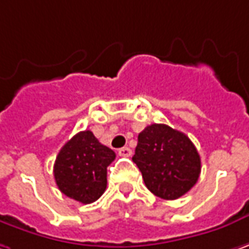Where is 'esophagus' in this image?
Wrapping results in <instances>:
<instances>
[{
	"mask_svg": "<svg viewBox=\"0 0 249 249\" xmlns=\"http://www.w3.org/2000/svg\"><path fill=\"white\" fill-rule=\"evenodd\" d=\"M118 155H120V156H123V158H129V156L132 155V151H131L128 146H124V148L118 149Z\"/></svg>",
	"mask_w": 249,
	"mask_h": 249,
	"instance_id": "esophagus-1",
	"label": "esophagus"
}]
</instances>
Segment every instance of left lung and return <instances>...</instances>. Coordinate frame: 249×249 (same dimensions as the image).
Returning <instances> with one entry per match:
<instances>
[{
    "label": "left lung",
    "mask_w": 249,
    "mask_h": 249,
    "mask_svg": "<svg viewBox=\"0 0 249 249\" xmlns=\"http://www.w3.org/2000/svg\"><path fill=\"white\" fill-rule=\"evenodd\" d=\"M132 160L155 196L176 200L197 183L201 162L196 146L180 131L165 124L148 125L138 135Z\"/></svg>",
    "instance_id": "1"
}]
</instances>
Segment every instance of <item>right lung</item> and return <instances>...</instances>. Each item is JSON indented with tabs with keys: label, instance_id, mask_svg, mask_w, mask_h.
<instances>
[{
	"label": "right lung",
	"instance_id": "right-lung-1",
	"mask_svg": "<svg viewBox=\"0 0 249 249\" xmlns=\"http://www.w3.org/2000/svg\"><path fill=\"white\" fill-rule=\"evenodd\" d=\"M115 152L98 142L91 131H81L67 141L56 156L53 175L67 197L90 204L106 192L107 166Z\"/></svg>",
	"mask_w": 249,
	"mask_h": 249
}]
</instances>
